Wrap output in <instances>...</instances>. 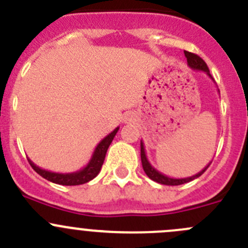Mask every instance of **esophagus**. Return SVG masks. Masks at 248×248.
I'll return each mask as SVG.
<instances>
[{
	"mask_svg": "<svg viewBox=\"0 0 248 248\" xmlns=\"http://www.w3.org/2000/svg\"><path fill=\"white\" fill-rule=\"evenodd\" d=\"M134 121H136V115L133 112H128V114L124 115V122L126 124H132Z\"/></svg>",
	"mask_w": 248,
	"mask_h": 248,
	"instance_id": "1",
	"label": "esophagus"
}]
</instances>
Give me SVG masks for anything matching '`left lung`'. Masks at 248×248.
I'll return each instance as SVG.
<instances>
[{
	"mask_svg": "<svg viewBox=\"0 0 248 248\" xmlns=\"http://www.w3.org/2000/svg\"><path fill=\"white\" fill-rule=\"evenodd\" d=\"M184 54H185V58H186V62H188L189 68H191L193 70L203 71V73L207 74L208 78H212V76H211V74H210V70H208L207 64L203 62L202 58L199 57L198 54H194V53L188 52V50H184ZM140 158H141V165H143V170H144V172L146 173V175H148L150 179H153L154 182L160 183V184H163V185H180V184H185V183H188V182H191V180H194L195 178L200 177V175L202 174L206 170H207L208 166L211 165V162H210L205 168H203L202 170H200L198 174L191 175V177H186V178L167 177V175H165V174H162L161 172H158L157 170H155V168L150 165L148 157H146L145 148H144L143 141H140Z\"/></svg>",
	"mask_w": 248,
	"mask_h": 248,
	"instance_id": "1",
	"label": "left lung"
}]
</instances>
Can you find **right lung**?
<instances>
[{"label":"right lung","instance_id":"right-lung-1","mask_svg":"<svg viewBox=\"0 0 248 248\" xmlns=\"http://www.w3.org/2000/svg\"><path fill=\"white\" fill-rule=\"evenodd\" d=\"M117 131H119V127L114 129L111 133L108 134L104 139H102L99 144L97 145V148L94 149V153H93L92 157H91L90 162L87 163V166L82 168V170H78V172L73 173H55L50 172V170H46L40 168L38 166H36L32 161L29 158V163L31 165V167L41 175L45 179L49 180V182L55 183V184L60 185H80L85 184V183L90 182L93 178H95L98 175V173L102 170L103 162H104L105 155H107V151L109 145L111 144L112 139L116 136Z\"/></svg>","mask_w":248,"mask_h":248}]
</instances>
